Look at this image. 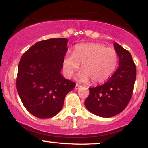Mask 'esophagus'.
Listing matches in <instances>:
<instances>
[{
	"instance_id": "esophagus-1",
	"label": "esophagus",
	"mask_w": 148,
	"mask_h": 148,
	"mask_svg": "<svg viewBox=\"0 0 148 148\" xmlns=\"http://www.w3.org/2000/svg\"><path fill=\"white\" fill-rule=\"evenodd\" d=\"M81 86H80L79 84H76V86H75V89H76V90H77V89H79V88H81Z\"/></svg>"
}]
</instances>
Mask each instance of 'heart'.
Listing matches in <instances>:
<instances>
[{"label":"heart","instance_id":"heart-1","mask_svg":"<svg viewBox=\"0 0 148 148\" xmlns=\"http://www.w3.org/2000/svg\"><path fill=\"white\" fill-rule=\"evenodd\" d=\"M118 62V55L114 49L107 48L99 43L76 45L72 55H67L63 61V69L67 77H72L81 64L80 81L92 84L105 81L114 72Z\"/></svg>","mask_w":148,"mask_h":148}]
</instances>
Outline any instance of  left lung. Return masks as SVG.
<instances>
[{"instance_id": "8db88e82", "label": "left lung", "mask_w": 148, "mask_h": 148, "mask_svg": "<svg viewBox=\"0 0 148 148\" xmlns=\"http://www.w3.org/2000/svg\"><path fill=\"white\" fill-rule=\"evenodd\" d=\"M119 67L106 83L90 88L85 106L91 113L103 118L118 115L126 108L133 94L136 68L130 51L115 42Z\"/></svg>"}]
</instances>
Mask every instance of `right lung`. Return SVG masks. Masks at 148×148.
Returning <instances> with one entry per match:
<instances>
[{"label": "right lung", "instance_id": "obj_1", "mask_svg": "<svg viewBox=\"0 0 148 148\" xmlns=\"http://www.w3.org/2000/svg\"><path fill=\"white\" fill-rule=\"evenodd\" d=\"M66 38L38 42L21 56L18 67L16 88L27 111L39 118L55 116L64 98L76 84L60 74L67 51Z\"/></svg>", "mask_w": 148, "mask_h": 148}]
</instances>
